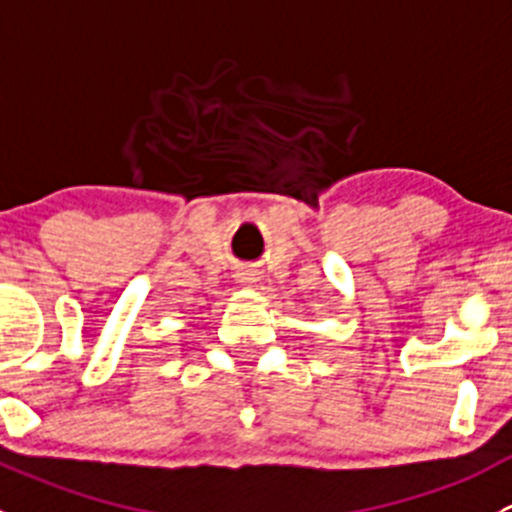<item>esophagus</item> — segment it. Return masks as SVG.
Returning a JSON list of instances; mask_svg holds the SVG:
<instances>
[{"label": "esophagus", "instance_id": "1", "mask_svg": "<svg viewBox=\"0 0 512 512\" xmlns=\"http://www.w3.org/2000/svg\"><path fill=\"white\" fill-rule=\"evenodd\" d=\"M237 282H240V285H245V287H252L257 282V272H252V270L237 272Z\"/></svg>", "mask_w": 512, "mask_h": 512}]
</instances>
